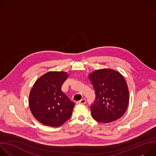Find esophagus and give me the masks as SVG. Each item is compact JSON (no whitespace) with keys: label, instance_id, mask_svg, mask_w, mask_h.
Listing matches in <instances>:
<instances>
[{"label":"esophagus","instance_id":"1","mask_svg":"<svg viewBox=\"0 0 156 156\" xmlns=\"http://www.w3.org/2000/svg\"><path fill=\"white\" fill-rule=\"evenodd\" d=\"M85 103H86V100H85V99H82L81 100H80V101L76 102V104H84Z\"/></svg>","mask_w":156,"mask_h":156}]
</instances>
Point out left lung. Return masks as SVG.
I'll use <instances>...</instances> for the list:
<instances>
[{
    "mask_svg": "<svg viewBox=\"0 0 156 156\" xmlns=\"http://www.w3.org/2000/svg\"><path fill=\"white\" fill-rule=\"evenodd\" d=\"M96 93L91 105L93 118L107 123L120 119L125 113L129 102V91L123 76L109 69L94 71L88 76Z\"/></svg>",
    "mask_w": 156,
    "mask_h": 156,
    "instance_id": "left-lung-1",
    "label": "left lung"
}]
</instances>
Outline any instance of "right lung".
I'll use <instances>...</instances> for the list:
<instances>
[{
	"label": "right lung",
	"mask_w": 156,
	"mask_h": 156,
	"mask_svg": "<svg viewBox=\"0 0 156 156\" xmlns=\"http://www.w3.org/2000/svg\"><path fill=\"white\" fill-rule=\"evenodd\" d=\"M68 77L66 72H49L33 84L29 96L30 108L42 125L58 127L70 118L75 104L61 90Z\"/></svg>",
	"instance_id": "add662e5"
}]
</instances>
